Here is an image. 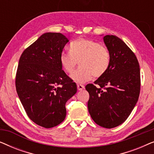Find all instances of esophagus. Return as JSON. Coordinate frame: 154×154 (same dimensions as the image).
Segmentation results:
<instances>
[{
    "label": "esophagus",
    "instance_id": "obj_1",
    "mask_svg": "<svg viewBox=\"0 0 154 154\" xmlns=\"http://www.w3.org/2000/svg\"><path fill=\"white\" fill-rule=\"evenodd\" d=\"M77 88H78V90H82L84 89V85H81V84H78L77 85Z\"/></svg>",
    "mask_w": 154,
    "mask_h": 154
}]
</instances>
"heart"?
I'll use <instances>...</instances> for the list:
<instances>
[{
    "label": "heart",
    "instance_id": "b5f03b06",
    "mask_svg": "<svg viewBox=\"0 0 154 154\" xmlns=\"http://www.w3.org/2000/svg\"><path fill=\"white\" fill-rule=\"evenodd\" d=\"M60 64L65 72L71 74L78 62L80 66L71 79L77 83H85L94 78H100L108 70L111 63V53L106 47L92 40L79 38L70 46V52L60 54Z\"/></svg>",
    "mask_w": 154,
    "mask_h": 154
}]
</instances>
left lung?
Returning a JSON list of instances; mask_svg holds the SVG:
<instances>
[{"label":"left lung","instance_id":"obj_1","mask_svg":"<svg viewBox=\"0 0 154 154\" xmlns=\"http://www.w3.org/2000/svg\"><path fill=\"white\" fill-rule=\"evenodd\" d=\"M111 53V63L104 75L85 89L89 92L88 108L90 116L101 127L113 128L128 119L138 101L140 69L137 57L121 38L104 36Z\"/></svg>","mask_w":154,"mask_h":154}]
</instances>
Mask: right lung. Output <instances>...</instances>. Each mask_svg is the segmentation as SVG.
I'll return each mask as SVG.
<instances>
[{
	"instance_id": "obj_1",
	"label": "right lung",
	"mask_w": 154,
	"mask_h": 154,
	"mask_svg": "<svg viewBox=\"0 0 154 154\" xmlns=\"http://www.w3.org/2000/svg\"><path fill=\"white\" fill-rule=\"evenodd\" d=\"M69 40L60 33H45L24 50L15 77L18 97L27 116L41 127L58 125L66 117V102L77 92L62 70L60 54Z\"/></svg>"
}]
</instances>
